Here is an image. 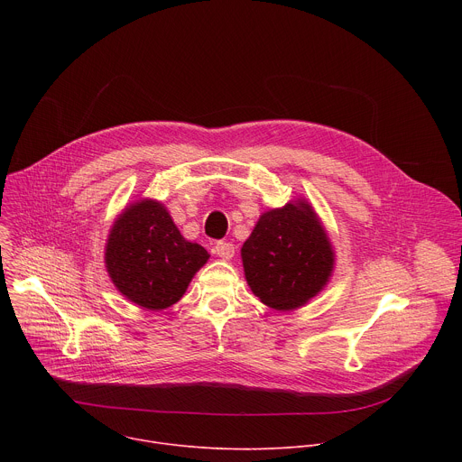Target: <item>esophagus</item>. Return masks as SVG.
<instances>
[{
    "label": "esophagus",
    "mask_w": 462,
    "mask_h": 462,
    "mask_svg": "<svg viewBox=\"0 0 462 462\" xmlns=\"http://www.w3.org/2000/svg\"><path fill=\"white\" fill-rule=\"evenodd\" d=\"M214 252L221 257V259H232L234 254H236V248L232 243L228 241H219L216 246H214Z\"/></svg>",
    "instance_id": "1"
}]
</instances>
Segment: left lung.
Instances as JSON below:
<instances>
[{
    "instance_id": "obj_1",
    "label": "left lung",
    "mask_w": 462,
    "mask_h": 462,
    "mask_svg": "<svg viewBox=\"0 0 462 462\" xmlns=\"http://www.w3.org/2000/svg\"><path fill=\"white\" fill-rule=\"evenodd\" d=\"M252 292L273 309L307 303L328 282L335 254L305 201L265 212L241 248Z\"/></svg>"
}]
</instances>
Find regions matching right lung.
Masks as SVG:
<instances>
[{"instance_id": "1", "label": "right lung", "mask_w": 462, "mask_h": 462, "mask_svg": "<svg viewBox=\"0 0 462 462\" xmlns=\"http://www.w3.org/2000/svg\"><path fill=\"white\" fill-rule=\"evenodd\" d=\"M208 257L201 245L180 236L161 203L150 199L124 210L106 245V265L116 289L150 310L177 303Z\"/></svg>"}]
</instances>
